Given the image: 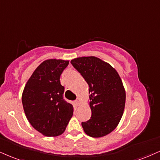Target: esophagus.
Returning a JSON list of instances; mask_svg holds the SVG:
<instances>
[{
  "instance_id": "obj_1",
  "label": "esophagus",
  "mask_w": 160,
  "mask_h": 160,
  "mask_svg": "<svg viewBox=\"0 0 160 160\" xmlns=\"http://www.w3.org/2000/svg\"><path fill=\"white\" fill-rule=\"evenodd\" d=\"M75 103H76V104L78 105V106H79L80 104V98H78L76 100V101H75Z\"/></svg>"
}]
</instances>
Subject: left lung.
<instances>
[{
	"mask_svg": "<svg viewBox=\"0 0 160 160\" xmlns=\"http://www.w3.org/2000/svg\"><path fill=\"white\" fill-rule=\"evenodd\" d=\"M88 85L92 117L82 122L84 132L93 138L107 136L116 128L125 107L126 93L122 79L109 63L95 57L71 61Z\"/></svg>",
	"mask_w": 160,
	"mask_h": 160,
	"instance_id": "8db88e82",
	"label": "left lung"
}]
</instances>
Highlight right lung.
Here are the masks:
<instances>
[{
	"label": "right lung",
	"instance_id": "obj_1",
	"mask_svg": "<svg viewBox=\"0 0 160 160\" xmlns=\"http://www.w3.org/2000/svg\"><path fill=\"white\" fill-rule=\"evenodd\" d=\"M68 60L51 59L42 62L27 82L22 104L34 129L46 136H58L65 130L74 108L63 99L60 75Z\"/></svg>",
	"mask_w": 160,
	"mask_h": 160
}]
</instances>
